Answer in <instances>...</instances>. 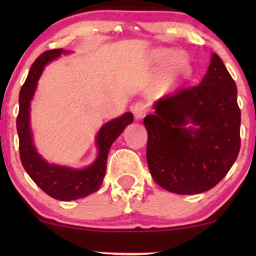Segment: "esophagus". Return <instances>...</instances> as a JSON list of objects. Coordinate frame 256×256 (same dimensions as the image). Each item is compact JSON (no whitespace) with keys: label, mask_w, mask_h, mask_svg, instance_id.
<instances>
[{"label":"esophagus","mask_w":256,"mask_h":256,"mask_svg":"<svg viewBox=\"0 0 256 256\" xmlns=\"http://www.w3.org/2000/svg\"><path fill=\"white\" fill-rule=\"evenodd\" d=\"M132 112H134V116L136 119H142L146 116V112H148V104L143 101H138L132 106Z\"/></svg>","instance_id":"esophagus-1"}]
</instances>
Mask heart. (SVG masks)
<instances>
[{"label": "heart", "mask_w": 256, "mask_h": 256, "mask_svg": "<svg viewBox=\"0 0 256 256\" xmlns=\"http://www.w3.org/2000/svg\"><path fill=\"white\" fill-rule=\"evenodd\" d=\"M152 58L158 64L166 66V79L170 83L182 80L190 73V62L184 54L177 52L172 49H156L152 52Z\"/></svg>", "instance_id": "heart-1"}]
</instances>
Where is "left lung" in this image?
Segmentation results:
<instances>
[{
    "label": "left lung",
    "instance_id": "8db88e82",
    "mask_svg": "<svg viewBox=\"0 0 256 256\" xmlns=\"http://www.w3.org/2000/svg\"><path fill=\"white\" fill-rule=\"evenodd\" d=\"M143 124L154 180L170 192L194 195L225 177L240 152L236 83L216 52L201 83L164 96Z\"/></svg>",
    "mask_w": 256,
    "mask_h": 256
}]
</instances>
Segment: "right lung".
<instances>
[{
  "instance_id": "add662e5",
  "label": "right lung",
  "mask_w": 256,
  "mask_h": 256,
  "mask_svg": "<svg viewBox=\"0 0 256 256\" xmlns=\"http://www.w3.org/2000/svg\"><path fill=\"white\" fill-rule=\"evenodd\" d=\"M70 50L52 49L43 52L34 61L28 72L26 82L19 94V114L16 118V131L19 136L20 160L25 171L44 192L60 201H73L98 192L106 174L107 156L114 140L124 128L134 122L130 112L112 119L100 128L95 137L98 156L92 164L84 168L49 164L40 156L34 142L31 128V101L37 89L38 79L44 67Z\"/></svg>"
}]
</instances>
